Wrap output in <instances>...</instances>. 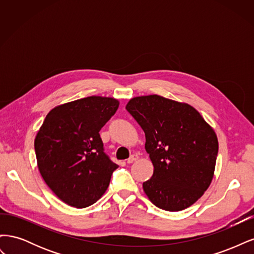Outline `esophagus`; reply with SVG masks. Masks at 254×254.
Segmentation results:
<instances>
[{
	"mask_svg": "<svg viewBox=\"0 0 254 254\" xmlns=\"http://www.w3.org/2000/svg\"><path fill=\"white\" fill-rule=\"evenodd\" d=\"M137 158H139V157H137L136 155H131V156H130V157L127 159V163H128V164H130V163L134 162V161H136V160H137Z\"/></svg>",
	"mask_w": 254,
	"mask_h": 254,
	"instance_id": "obj_1",
	"label": "esophagus"
}]
</instances>
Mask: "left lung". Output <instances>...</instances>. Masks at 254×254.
<instances>
[{
	"instance_id": "1",
	"label": "left lung",
	"mask_w": 254,
	"mask_h": 254,
	"mask_svg": "<svg viewBox=\"0 0 254 254\" xmlns=\"http://www.w3.org/2000/svg\"><path fill=\"white\" fill-rule=\"evenodd\" d=\"M126 110L145 132L153 175L145 194L160 209L176 212L196 202L212 181L218 141L196 109L159 95L130 99Z\"/></svg>"
}]
</instances>
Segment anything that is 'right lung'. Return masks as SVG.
Listing matches in <instances>:
<instances>
[{"label":"right lung","instance_id":"right-lung-1","mask_svg":"<svg viewBox=\"0 0 254 254\" xmlns=\"http://www.w3.org/2000/svg\"><path fill=\"white\" fill-rule=\"evenodd\" d=\"M119 108L111 97L90 96L49 112L35 139L38 168L66 204L86 207L108 189L119 167L105 152L99 131Z\"/></svg>","mask_w":254,"mask_h":254}]
</instances>
